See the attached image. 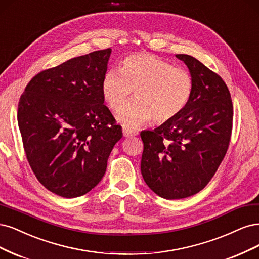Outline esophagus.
Instances as JSON below:
<instances>
[{"mask_svg": "<svg viewBox=\"0 0 259 259\" xmlns=\"http://www.w3.org/2000/svg\"><path fill=\"white\" fill-rule=\"evenodd\" d=\"M122 133H123V137H132V136H138V131L133 130V129H130V128H126L123 127L122 128Z\"/></svg>", "mask_w": 259, "mask_h": 259, "instance_id": "34e87169", "label": "esophagus"}]
</instances>
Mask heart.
<instances>
[{"mask_svg":"<svg viewBox=\"0 0 259 259\" xmlns=\"http://www.w3.org/2000/svg\"><path fill=\"white\" fill-rule=\"evenodd\" d=\"M102 96L113 110L132 95L137 98L116 114L124 126L137 127L153 118L156 123L171 121L188 104L194 89L193 77L152 54H137L122 61L120 70L110 69L102 79Z\"/></svg>","mask_w":259,"mask_h":259,"instance_id":"b5f03b06","label":"heart"}]
</instances>
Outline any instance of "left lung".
<instances>
[{
    "mask_svg": "<svg viewBox=\"0 0 259 259\" xmlns=\"http://www.w3.org/2000/svg\"><path fill=\"white\" fill-rule=\"evenodd\" d=\"M194 81L183 112L153 131H142L141 172L147 186L164 199H183L202 190L229 146L233 106L223 78L189 55H177Z\"/></svg>",
    "mask_w": 259,
    "mask_h": 259,
    "instance_id": "obj_1",
    "label": "left lung"
}]
</instances>
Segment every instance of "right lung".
<instances>
[{
	"instance_id": "obj_1",
	"label": "right lung",
	"mask_w": 259,
	"mask_h": 259,
	"mask_svg": "<svg viewBox=\"0 0 259 259\" xmlns=\"http://www.w3.org/2000/svg\"><path fill=\"white\" fill-rule=\"evenodd\" d=\"M111 48L36 74L18 104L24 152L36 179L63 198L87 194L102 180L121 126L104 105L102 79Z\"/></svg>"
}]
</instances>
